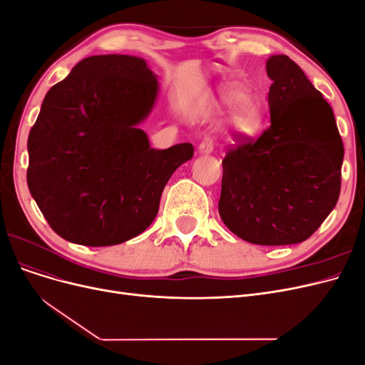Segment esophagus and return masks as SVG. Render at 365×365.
I'll use <instances>...</instances> for the list:
<instances>
[{"label":"esophagus","instance_id":"obj_1","mask_svg":"<svg viewBox=\"0 0 365 365\" xmlns=\"http://www.w3.org/2000/svg\"><path fill=\"white\" fill-rule=\"evenodd\" d=\"M197 149H200L201 153H212L213 149H215V143H213L212 138H204V140L201 141L200 148H197Z\"/></svg>","mask_w":365,"mask_h":365}]
</instances>
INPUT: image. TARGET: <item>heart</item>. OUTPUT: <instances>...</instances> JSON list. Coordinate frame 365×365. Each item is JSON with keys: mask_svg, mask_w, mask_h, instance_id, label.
<instances>
[{"mask_svg": "<svg viewBox=\"0 0 365 365\" xmlns=\"http://www.w3.org/2000/svg\"><path fill=\"white\" fill-rule=\"evenodd\" d=\"M244 96V91L237 86L227 88L222 93V101L224 105H232L230 114L231 126H233L237 132L244 135H254L262 126V105L257 98Z\"/></svg>", "mask_w": 365, "mask_h": 365, "instance_id": "1", "label": "heart"}]
</instances>
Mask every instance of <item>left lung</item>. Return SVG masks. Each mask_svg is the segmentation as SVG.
Listing matches in <instances>:
<instances>
[{
  "label": "left lung",
  "instance_id": "obj_1",
  "mask_svg": "<svg viewBox=\"0 0 365 365\" xmlns=\"http://www.w3.org/2000/svg\"><path fill=\"white\" fill-rule=\"evenodd\" d=\"M267 73L271 126L259 138L236 135L222 160L219 215L256 245L311 237L336 205L344 146L330 105L284 54Z\"/></svg>",
  "mask_w": 365,
  "mask_h": 365
}]
</instances>
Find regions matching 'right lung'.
I'll return each mask as SVG.
<instances>
[{
	"instance_id": "1",
	"label": "right lung",
	"mask_w": 365,
	"mask_h": 365,
	"mask_svg": "<svg viewBox=\"0 0 365 365\" xmlns=\"http://www.w3.org/2000/svg\"><path fill=\"white\" fill-rule=\"evenodd\" d=\"M157 77L126 54L81 61L43 98L29 134V190L54 233L86 247L117 245L155 219L164 185L193 157L190 143L152 149L138 123Z\"/></svg>"
}]
</instances>
